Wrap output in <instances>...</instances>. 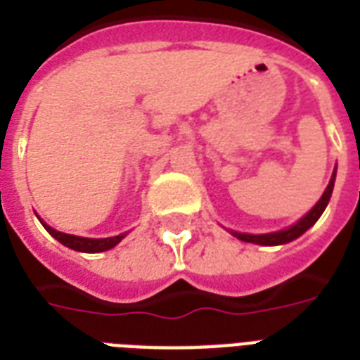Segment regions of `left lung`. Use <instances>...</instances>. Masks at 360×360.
Masks as SVG:
<instances>
[{
    "mask_svg": "<svg viewBox=\"0 0 360 360\" xmlns=\"http://www.w3.org/2000/svg\"><path fill=\"white\" fill-rule=\"evenodd\" d=\"M335 179H336V168L333 172V177H330L329 185L325 188L323 196L319 198V202L314 205L310 211H308L304 217H302L299 222H295L290 228H285V230L274 231V233H262V236H252V233H239V231H231V236L237 237V239L245 240V243H254V245H263V246H274V245H285V243H290V240L297 239V237H301L308 228H312L318 219L321 217V213L327 207V203L330 200V194H333V188H335Z\"/></svg>",
    "mask_w": 360,
    "mask_h": 360,
    "instance_id": "8db88e82",
    "label": "left lung"
}]
</instances>
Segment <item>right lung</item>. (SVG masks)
<instances>
[{
  "instance_id": "obj_1",
  "label": "right lung",
  "mask_w": 360,
  "mask_h": 360,
  "mask_svg": "<svg viewBox=\"0 0 360 360\" xmlns=\"http://www.w3.org/2000/svg\"><path fill=\"white\" fill-rule=\"evenodd\" d=\"M41 224L46 228V231L53 239H58L61 245L69 246L72 250H78V252H104V250H110V248H114L117 243H121L127 233H121V236H115V237H106V239H87V237H78V236H70V233H63V231H58L50 228L46 222H42Z\"/></svg>"
}]
</instances>
